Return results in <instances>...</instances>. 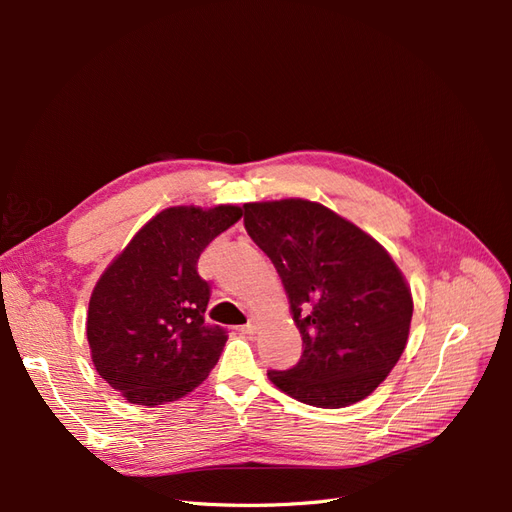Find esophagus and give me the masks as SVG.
I'll return each instance as SVG.
<instances>
[{
	"mask_svg": "<svg viewBox=\"0 0 512 512\" xmlns=\"http://www.w3.org/2000/svg\"><path fill=\"white\" fill-rule=\"evenodd\" d=\"M241 333H247V335H254L256 331H258V320L256 318H250V320H247L245 324H243V327L239 329Z\"/></svg>",
	"mask_w": 512,
	"mask_h": 512,
	"instance_id": "1",
	"label": "esophagus"
}]
</instances>
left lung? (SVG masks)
Instances as JSON below:
<instances>
[{"label": "left lung", "mask_w": 512, "mask_h": 512, "mask_svg": "<svg viewBox=\"0 0 512 512\" xmlns=\"http://www.w3.org/2000/svg\"><path fill=\"white\" fill-rule=\"evenodd\" d=\"M245 230L282 277L301 361L269 380L316 408L378 389L408 344L412 292L391 254L356 224L303 198L245 203Z\"/></svg>", "instance_id": "8db88e82"}]
</instances>
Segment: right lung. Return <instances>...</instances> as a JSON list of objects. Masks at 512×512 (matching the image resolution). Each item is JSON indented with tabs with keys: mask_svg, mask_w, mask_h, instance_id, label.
<instances>
[{
	"mask_svg": "<svg viewBox=\"0 0 512 512\" xmlns=\"http://www.w3.org/2000/svg\"><path fill=\"white\" fill-rule=\"evenodd\" d=\"M241 215L237 205L168 207L100 275L87 312L91 361L130 404L177 401L218 363L228 337L205 324L211 290L196 265Z\"/></svg>",
	"mask_w": 512,
	"mask_h": 512,
	"instance_id": "1",
	"label": "right lung"
}]
</instances>
